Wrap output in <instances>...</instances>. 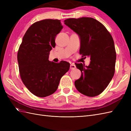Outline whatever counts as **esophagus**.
Listing matches in <instances>:
<instances>
[{"instance_id":"1","label":"esophagus","mask_w":131,"mask_h":131,"mask_svg":"<svg viewBox=\"0 0 131 131\" xmlns=\"http://www.w3.org/2000/svg\"><path fill=\"white\" fill-rule=\"evenodd\" d=\"M75 68H76V66L74 64H71L70 66V69H74Z\"/></svg>"}]
</instances>
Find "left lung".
Here are the masks:
<instances>
[{
	"label": "left lung",
	"instance_id": "left-lung-1",
	"mask_svg": "<svg viewBox=\"0 0 131 131\" xmlns=\"http://www.w3.org/2000/svg\"><path fill=\"white\" fill-rule=\"evenodd\" d=\"M64 22L80 37L79 53L91 60L89 66L75 64L81 72V77L75 81V88L85 96H98L114 75L116 54L113 39L104 26L93 18H68Z\"/></svg>",
	"mask_w": 131,
	"mask_h": 131
}]
</instances>
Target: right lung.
<instances>
[{
  "label": "right lung",
  "mask_w": 131,
  "mask_h": 131,
  "mask_svg": "<svg viewBox=\"0 0 131 131\" xmlns=\"http://www.w3.org/2000/svg\"><path fill=\"white\" fill-rule=\"evenodd\" d=\"M63 26L58 19H46L35 22L26 31L17 53L20 77L30 92L39 97L53 94L61 78L69 69V63L49 60L55 47V38Z\"/></svg>",
  "instance_id": "add662e5"
}]
</instances>
